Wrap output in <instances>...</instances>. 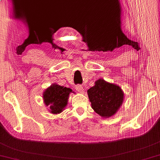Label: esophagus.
Wrapping results in <instances>:
<instances>
[{"label":"esophagus","instance_id":"34e87169","mask_svg":"<svg viewBox=\"0 0 160 160\" xmlns=\"http://www.w3.org/2000/svg\"><path fill=\"white\" fill-rule=\"evenodd\" d=\"M75 89H76V90L79 92L80 93L83 92V87H82L81 85H77L75 86Z\"/></svg>","mask_w":160,"mask_h":160}]
</instances>
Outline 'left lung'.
<instances>
[{
	"label": "left lung",
	"mask_w": 160,
	"mask_h": 160,
	"mask_svg": "<svg viewBox=\"0 0 160 160\" xmlns=\"http://www.w3.org/2000/svg\"><path fill=\"white\" fill-rule=\"evenodd\" d=\"M87 92L92 109L103 117L114 114L123 101L124 94L120 86L102 79L97 80Z\"/></svg>",
	"instance_id": "8db88e82"
}]
</instances>
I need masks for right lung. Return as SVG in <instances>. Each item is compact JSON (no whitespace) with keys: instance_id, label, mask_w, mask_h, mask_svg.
I'll return each instance as SVG.
<instances>
[{"instance_id":"add662e5","label":"right lung","mask_w":160,"mask_h":160,"mask_svg":"<svg viewBox=\"0 0 160 160\" xmlns=\"http://www.w3.org/2000/svg\"><path fill=\"white\" fill-rule=\"evenodd\" d=\"M70 88H66L57 84H53L43 93V100L47 106L49 105L51 113H59L67 105L70 92Z\"/></svg>"}]
</instances>
